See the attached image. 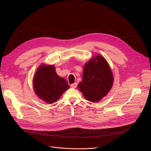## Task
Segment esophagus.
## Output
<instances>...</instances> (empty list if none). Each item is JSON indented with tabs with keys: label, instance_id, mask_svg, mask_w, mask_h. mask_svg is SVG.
Returning <instances> with one entry per match:
<instances>
[{
	"label": "esophagus",
	"instance_id": "1",
	"mask_svg": "<svg viewBox=\"0 0 151 151\" xmlns=\"http://www.w3.org/2000/svg\"><path fill=\"white\" fill-rule=\"evenodd\" d=\"M70 86H71V88H76V86H77V83H74V84H72Z\"/></svg>",
	"mask_w": 151,
	"mask_h": 151
}]
</instances>
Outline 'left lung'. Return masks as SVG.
<instances>
[{
    "mask_svg": "<svg viewBox=\"0 0 151 151\" xmlns=\"http://www.w3.org/2000/svg\"><path fill=\"white\" fill-rule=\"evenodd\" d=\"M113 79L108 62L101 55H97L84 64L83 81L78 88L86 99L96 103L109 92Z\"/></svg>",
    "mask_w": 151,
    "mask_h": 151,
    "instance_id": "obj_1",
    "label": "left lung"
}]
</instances>
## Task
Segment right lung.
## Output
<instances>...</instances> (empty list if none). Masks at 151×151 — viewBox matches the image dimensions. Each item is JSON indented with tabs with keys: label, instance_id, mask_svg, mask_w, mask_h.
Wrapping results in <instances>:
<instances>
[{
	"label": "right lung",
	"instance_id": "1",
	"mask_svg": "<svg viewBox=\"0 0 151 151\" xmlns=\"http://www.w3.org/2000/svg\"><path fill=\"white\" fill-rule=\"evenodd\" d=\"M33 87L37 96L48 104L56 102L69 88L65 79L57 75L53 65L44 63L35 73Z\"/></svg>",
	"mask_w": 151,
	"mask_h": 151
}]
</instances>
